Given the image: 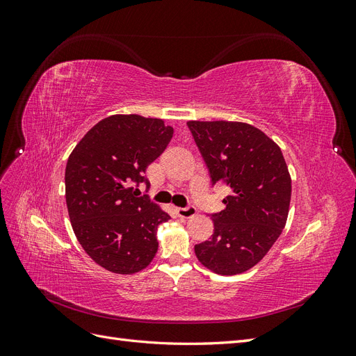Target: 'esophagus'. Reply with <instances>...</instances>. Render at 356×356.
<instances>
[{
  "label": "esophagus",
  "instance_id": "obj_1",
  "mask_svg": "<svg viewBox=\"0 0 356 356\" xmlns=\"http://www.w3.org/2000/svg\"><path fill=\"white\" fill-rule=\"evenodd\" d=\"M177 213L181 218H191L196 215V208L195 207H186V208H177Z\"/></svg>",
  "mask_w": 356,
  "mask_h": 356
}]
</instances>
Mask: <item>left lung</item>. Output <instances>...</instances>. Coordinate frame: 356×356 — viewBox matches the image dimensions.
<instances>
[{"instance_id":"1","label":"left lung","mask_w":356,"mask_h":356,"mask_svg":"<svg viewBox=\"0 0 356 356\" xmlns=\"http://www.w3.org/2000/svg\"><path fill=\"white\" fill-rule=\"evenodd\" d=\"M211 172L225 182V209L212 215L209 241L195 246L211 272L232 276L252 268L282 233L291 202V175L281 148L260 129L242 122L187 123Z\"/></svg>"}]
</instances>
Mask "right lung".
Here are the masks:
<instances>
[{"instance_id":"add662e5","label":"right lung","mask_w":356,"mask_h":356,"mask_svg":"<svg viewBox=\"0 0 356 356\" xmlns=\"http://www.w3.org/2000/svg\"><path fill=\"white\" fill-rule=\"evenodd\" d=\"M174 129L161 118L114 114L96 123L75 145L65 169V199L75 238L92 260L118 275L153 261L156 233L169 213L134 184L165 152Z\"/></svg>"}]
</instances>
